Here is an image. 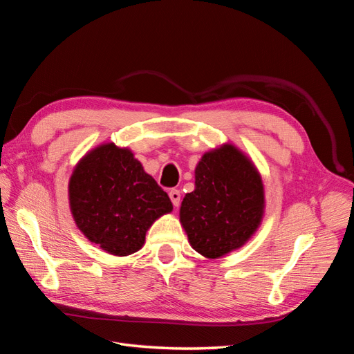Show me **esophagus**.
<instances>
[{
  "label": "esophagus",
  "instance_id": "obj_1",
  "mask_svg": "<svg viewBox=\"0 0 354 354\" xmlns=\"http://www.w3.org/2000/svg\"><path fill=\"white\" fill-rule=\"evenodd\" d=\"M169 199L171 202H173L174 207H178L180 205V199H181V194L178 189H171L169 190Z\"/></svg>",
  "mask_w": 354,
  "mask_h": 354
}]
</instances>
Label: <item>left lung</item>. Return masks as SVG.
<instances>
[{"mask_svg":"<svg viewBox=\"0 0 354 354\" xmlns=\"http://www.w3.org/2000/svg\"><path fill=\"white\" fill-rule=\"evenodd\" d=\"M263 212L259 171L239 149L224 145L199 160L195 190L181 202L180 221L192 248L207 259H218L252 236Z\"/></svg>","mask_w":354,"mask_h":354,"instance_id":"obj_1","label":"left lung"}]
</instances>
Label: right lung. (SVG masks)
<instances>
[{
    "label": "right lung",
    "mask_w": 354,
    "mask_h": 354,
    "mask_svg": "<svg viewBox=\"0 0 354 354\" xmlns=\"http://www.w3.org/2000/svg\"><path fill=\"white\" fill-rule=\"evenodd\" d=\"M69 203L85 238L118 257L140 250L147 229L173 209L167 192L131 151L113 143L93 149L75 167Z\"/></svg>",
    "instance_id": "right-lung-1"
}]
</instances>
